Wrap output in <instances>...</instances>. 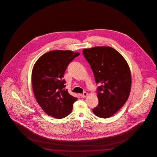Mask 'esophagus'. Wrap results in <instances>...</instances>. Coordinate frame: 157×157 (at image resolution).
Segmentation results:
<instances>
[{
  "mask_svg": "<svg viewBox=\"0 0 157 157\" xmlns=\"http://www.w3.org/2000/svg\"><path fill=\"white\" fill-rule=\"evenodd\" d=\"M88 95V93L87 92H84L82 94H81V95L80 96H81L83 98H85L86 97H87V96Z\"/></svg>",
  "mask_w": 157,
  "mask_h": 157,
  "instance_id": "esophagus-1",
  "label": "esophagus"
}]
</instances>
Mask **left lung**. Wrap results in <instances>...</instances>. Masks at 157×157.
<instances>
[{"label":"left lung","mask_w":157,"mask_h":157,"mask_svg":"<svg viewBox=\"0 0 157 157\" xmlns=\"http://www.w3.org/2000/svg\"><path fill=\"white\" fill-rule=\"evenodd\" d=\"M95 78L99 103L92 109L96 116L108 118L125 104L129 97L131 75L125 59L110 47L83 50Z\"/></svg>","instance_id":"1"}]
</instances>
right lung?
<instances>
[{
    "mask_svg": "<svg viewBox=\"0 0 157 157\" xmlns=\"http://www.w3.org/2000/svg\"><path fill=\"white\" fill-rule=\"evenodd\" d=\"M80 55L70 51H53L44 54L35 63L32 87L36 101L46 114L62 119L70 114L77 98L65 90L64 73L69 64Z\"/></svg>",
    "mask_w": 157,
    "mask_h": 157,
    "instance_id": "add662e5",
    "label": "right lung"
}]
</instances>
